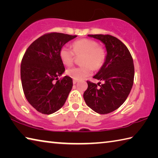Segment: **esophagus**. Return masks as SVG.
I'll list each match as a JSON object with an SVG mask.
<instances>
[{"mask_svg":"<svg viewBox=\"0 0 158 158\" xmlns=\"http://www.w3.org/2000/svg\"><path fill=\"white\" fill-rule=\"evenodd\" d=\"M77 82H78V81H77V80H75V79H74V80H73V84H77Z\"/></svg>","mask_w":158,"mask_h":158,"instance_id":"obj_1","label":"esophagus"}]
</instances>
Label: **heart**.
<instances>
[{
    "label": "heart",
    "mask_w": 158,
    "mask_h": 158,
    "mask_svg": "<svg viewBox=\"0 0 158 158\" xmlns=\"http://www.w3.org/2000/svg\"><path fill=\"white\" fill-rule=\"evenodd\" d=\"M76 55H82V66L73 67L67 69L66 74L75 80H80L91 75L93 68L100 69L106 59V51L91 39L82 38L74 41L73 49L68 46H63L59 51V57L64 65L69 66L73 64Z\"/></svg>",
    "instance_id": "heart-1"
}]
</instances>
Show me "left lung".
<instances>
[{
  "instance_id": "8db88e82",
  "label": "left lung",
  "mask_w": 158,
  "mask_h": 158,
  "mask_svg": "<svg viewBox=\"0 0 158 158\" xmlns=\"http://www.w3.org/2000/svg\"><path fill=\"white\" fill-rule=\"evenodd\" d=\"M105 44V62L93 78L104 81L98 85L87 81L88 89L84 93L86 105L100 114L111 113L126 100L132 89L135 67L129 50L123 42L110 35H88ZM101 84V83H100Z\"/></svg>"
}]
</instances>
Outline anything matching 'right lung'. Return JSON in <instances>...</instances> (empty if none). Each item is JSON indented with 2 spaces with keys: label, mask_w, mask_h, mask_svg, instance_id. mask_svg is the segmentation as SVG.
I'll return each instance as SVG.
<instances>
[{
  "label": "right lung",
  "mask_w": 158,
  "mask_h": 158,
  "mask_svg": "<svg viewBox=\"0 0 158 158\" xmlns=\"http://www.w3.org/2000/svg\"><path fill=\"white\" fill-rule=\"evenodd\" d=\"M76 37L54 32L44 34L35 40L23 55L21 64L23 93L30 105L42 114H52L59 110L71 91V77L58 79L65 71L59 51Z\"/></svg>",
  "instance_id": "obj_1"
}]
</instances>
